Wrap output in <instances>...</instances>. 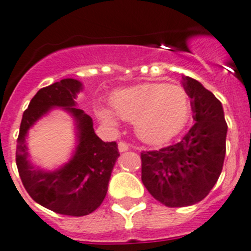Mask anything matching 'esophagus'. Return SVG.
<instances>
[{"label": "esophagus", "mask_w": 251, "mask_h": 251, "mask_svg": "<svg viewBox=\"0 0 251 251\" xmlns=\"http://www.w3.org/2000/svg\"><path fill=\"white\" fill-rule=\"evenodd\" d=\"M118 148H119V151H120V152H126V151L130 150L128 145H127V143H125V142H119Z\"/></svg>", "instance_id": "34e87169"}]
</instances>
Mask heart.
Masks as SVG:
<instances>
[{"label": "heart", "instance_id": "obj_1", "mask_svg": "<svg viewBox=\"0 0 251 251\" xmlns=\"http://www.w3.org/2000/svg\"><path fill=\"white\" fill-rule=\"evenodd\" d=\"M111 109L99 106L97 115L108 126L118 125V118L132 121L138 138L147 143L170 140L186 125L191 113L190 97L182 87L148 82L115 92Z\"/></svg>", "mask_w": 251, "mask_h": 251}]
</instances>
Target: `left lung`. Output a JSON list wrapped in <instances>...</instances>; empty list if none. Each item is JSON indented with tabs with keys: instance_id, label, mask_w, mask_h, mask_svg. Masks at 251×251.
<instances>
[{
	"instance_id": "8db88e82",
	"label": "left lung",
	"mask_w": 251,
	"mask_h": 251,
	"mask_svg": "<svg viewBox=\"0 0 251 251\" xmlns=\"http://www.w3.org/2000/svg\"><path fill=\"white\" fill-rule=\"evenodd\" d=\"M191 99L194 125L175 145L141 153L142 182L168 207H185L203 200L222 172L227 123L222 103L196 79L184 76Z\"/></svg>"
}]
</instances>
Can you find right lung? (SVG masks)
Returning a JSON list of instances; mask_svg holds the SVG:
<instances>
[{
    "mask_svg": "<svg viewBox=\"0 0 251 251\" xmlns=\"http://www.w3.org/2000/svg\"><path fill=\"white\" fill-rule=\"evenodd\" d=\"M82 89L81 81L65 78L38 91L22 118L16 152L19 176L30 198L53 212L75 217L101 205L120 155L118 145L101 141L91 116L76 108L75 99ZM53 108H62L74 119L76 147L66 163L49 171L31 162L26 140L28 130Z\"/></svg>",
    "mask_w": 251,
    "mask_h": 251,
    "instance_id": "right-lung-1",
    "label": "right lung"
}]
</instances>
